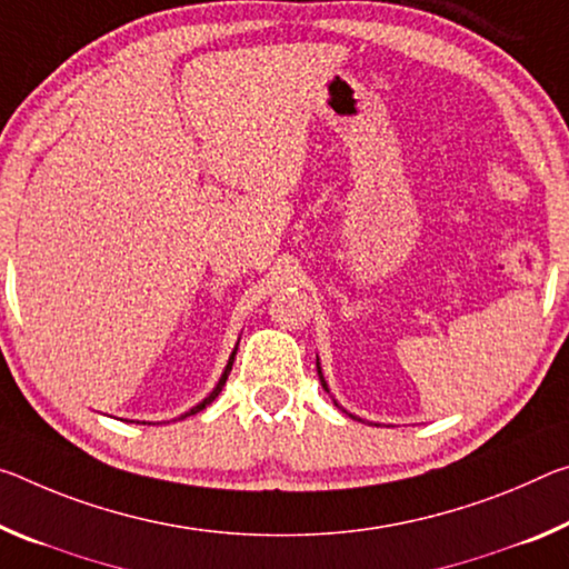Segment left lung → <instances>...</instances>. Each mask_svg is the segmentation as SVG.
<instances>
[{
	"mask_svg": "<svg viewBox=\"0 0 569 569\" xmlns=\"http://www.w3.org/2000/svg\"><path fill=\"white\" fill-rule=\"evenodd\" d=\"M317 372H319V380H321V385H323V390L329 392V385H327V380H323V375H321V367H319V359H317ZM337 405V402H333ZM351 418H355V415H351Z\"/></svg>",
	"mask_w": 569,
	"mask_h": 569,
	"instance_id": "8db88e82",
	"label": "left lung"
}]
</instances>
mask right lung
Returning a JSON list of instances; mask_svg holds the SVG:
<instances>
[{
  "label": "right lung",
  "instance_id": "right-lung-1",
  "mask_svg": "<svg viewBox=\"0 0 569 569\" xmlns=\"http://www.w3.org/2000/svg\"><path fill=\"white\" fill-rule=\"evenodd\" d=\"M236 351H238V347L236 349H232V355H230V359H228V367H224V372H222V377H220V382L218 385H214V390L210 392V395H207V398L200 402V405H194V408L192 410H189V412H184L182 415V418H187V415H194V412H200V410H204L207 408V405H210L214 398H218V395L222 392V387H224V382H228V375H230V369H232V362H236ZM182 418H179V420H182Z\"/></svg>",
  "mask_w": 569,
  "mask_h": 569
}]
</instances>
